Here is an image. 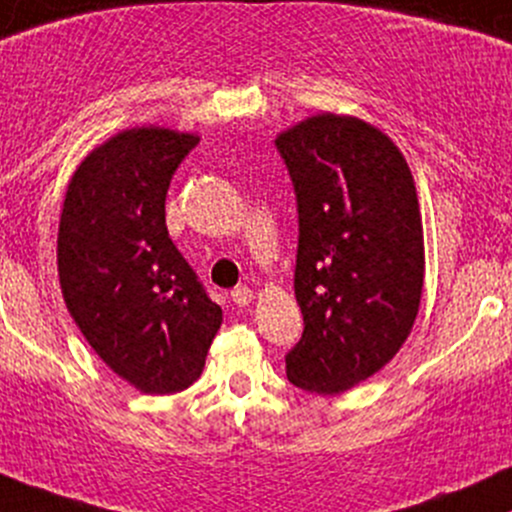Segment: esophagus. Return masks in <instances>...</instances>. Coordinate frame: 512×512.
Segmentation results:
<instances>
[{"label": "esophagus", "instance_id": "34e87169", "mask_svg": "<svg viewBox=\"0 0 512 512\" xmlns=\"http://www.w3.org/2000/svg\"><path fill=\"white\" fill-rule=\"evenodd\" d=\"M233 303L235 306H250L252 299H255V294H252V289H247V286H238V289H233Z\"/></svg>", "mask_w": 512, "mask_h": 512}]
</instances>
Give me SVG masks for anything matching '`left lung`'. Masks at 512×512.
<instances>
[{
    "mask_svg": "<svg viewBox=\"0 0 512 512\" xmlns=\"http://www.w3.org/2000/svg\"><path fill=\"white\" fill-rule=\"evenodd\" d=\"M274 143L299 206L303 335L286 376L333 396L374 376L411 335L425 279L418 194L396 143L355 116L325 111Z\"/></svg>",
    "mask_w": 512,
    "mask_h": 512,
    "instance_id": "1",
    "label": "left lung"
}]
</instances>
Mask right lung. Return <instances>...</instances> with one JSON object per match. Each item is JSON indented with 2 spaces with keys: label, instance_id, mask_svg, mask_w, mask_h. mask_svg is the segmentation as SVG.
Masks as SVG:
<instances>
[{
  "label": "right lung",
  "instance_id": "1",
  "mask_svg": "<svg viewBox=\"0 0 512 512\" xmlns=\"http://www.w3.org/2000/svg\"><path fill=\"white\" fill-rule=\"evenodd\" d=\"M196 133L136 126L97 145L67 184L63 299L101 362L143 393L189 389L223 323L172 243L165 199Z\"/></svg>",
  "mask_w": 512,
  "mask_h": 512
}]
</instances>
